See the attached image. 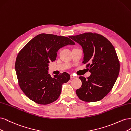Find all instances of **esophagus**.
Here are the masks:
<instances>
[{"instance_id": "1", "label": "esophagus", "mask_w": 131, "mask_h": 131, "mask_svg": "<svg viewBox=\"0 0 131 131\" xmlns=\"http://www.w3.org/2000/svg\"><path fill=\"white\" fill-rule=\"evenodd\" d=\"M70 76H71V78H76V77H75L74 75H73V74H71L70 75Z\"/></svg>"}]
</instances>
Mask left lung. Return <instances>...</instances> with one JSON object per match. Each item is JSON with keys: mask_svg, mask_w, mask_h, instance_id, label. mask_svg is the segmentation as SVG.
<instances>
[{"mask_svg": "<svg viewBox=\"0 0 131 131\" xmlns=\"http://www.w3.org/2000/svg\"><path fill=\"white\" fill-rule=\"evenodd\" d=\"M70 38L83 47V63L91 73L87 78L79 77L82 85L76 94L87 102L99 101L112 90L119 74L120 61L115 48L107 38L96 33L86 32Z\"/></svg>", "mask_w": 131, "mask_h": 131, "instance_id": "left-lung-1", "label": "left lung"}]
</instances>
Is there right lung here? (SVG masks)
Segmentation results:
<instances>
[{"mask_svg":"<svg viewBox=\"0 0 131 131\" xmlns=\"http://www.w3.org/2000/svg\"><path fill=\"white\" fill-rule=\"evenodd\" d=\"M75 42L68 37L41 33L33 38L17 55L15 69L18 84L22 91L34 102L47 105L59 97L62 84L70 80L64 72L52 77L48 74V63L54 61L57 51Z\"/></svg>","mask_w":131,"mask_h":131,"instance_id":"right-lung-1","label":"right lung"}]
</instances>
